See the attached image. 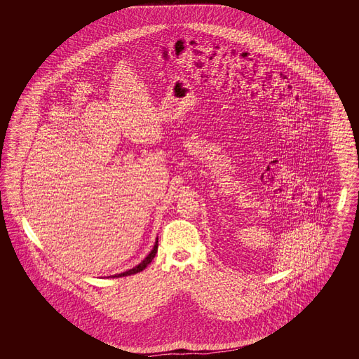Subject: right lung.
I'll return each instance as SVG.
<instances>
[{
    "label": "right lung",
    "instance_id": "1",
    "mask_svg": "<svg viewBox=\"0 0 359 359\" xmlns=\"http://www.w3.org/2000/svg\"><path fill=\"white\" fill-rule=\"evenodd\" d=\"M157 239H156V242H154V249L151 250V253L148 255V256L145 257L137 266H135L133 269H129V271H126V272H123V273L120 274H114V276H111V277H125V276H130V274H136L138 272H141V271H144L151 262H152V259H154V256H156V253H157V248H158V245H157Z\"/></svg>",
    "mask_w": 359,
    "mask_h": 359
}]
</instances>
